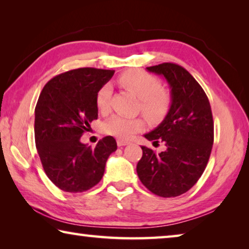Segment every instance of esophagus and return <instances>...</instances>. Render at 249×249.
I'll return each mask as SVG.
<instances>
[{
  "label": "esophagus",
  "mask_w": 249,
  "mask_h": 249,
  "mask_svg": "<svg viewBox=\"0 0 249 249\" xmlns=\"http://www.w3.org/2000/svg\"><path fill=\"white\" fill-rule=\"evenodd\" d=\"M128 145V142H125V141H122V140H117V146L122 147V146H126Z\"/></svg>",
  "instance_id": "obj_1"
}]
</instances>
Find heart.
<instances>
[{"instance_id": "heart-1", "label": "heart", "mask_w": 249, "mask_h": 249, "mask_svg": "<svg viewBox=\"0 0 249 249\" xmlns=\"http://www.w3.org/2000/svg\"><path fill=\"white\" fill-rule=\"evenodd\" d=\"M119 83L125 89L141 99V109L150 121L162 120L169 111L171 96L166 90L160 89L159 80L146 71L132 69L125 71L119 78ZM111 86L104 84L95 95L96 108L101 113H107L109 107ZM145 127V121L142 117L128 119L121 115H113L102 125L103 132L119 140L126 141L133 137Z\"/></svg>"}]
</instances>
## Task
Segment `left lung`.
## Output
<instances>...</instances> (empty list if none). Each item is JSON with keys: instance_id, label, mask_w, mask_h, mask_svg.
<instances>
[{"instance_id": "1", "label": "left lung", "mask_w": 249, "mask_h": 249, "mask_svg": "<svg viewBox=\"0 0 249 249\" xmlns=\"http://www.w3.org/2000/svg\"><path fill=\"white\" fill-rule=\"evenodd\" d=\"M147 70L165 77L171 105L165 120L144 135L154 144L165 142L166 150L157 154L142 146L136 170L154 195L175 197L190 190L208 165L214 141L212 111L204 90L183 67L163 62Z\"/></svg>"}]
</instances>
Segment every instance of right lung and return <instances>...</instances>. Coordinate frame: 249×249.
I'll list each match as a JSON object with an SVG mask.
<instances>
[{
    "instance_id": "right-lung-1",
    "label": "right lung",
    "mask_w": 249,
    "mask_h": 249,
    "mask_svg": "<svg viewBox=\"0 0 249 249\" xmlns=\"http://www.w3.org/2000/svg\"><path fill=\"white\" fill-rule=\"evenodd\" d=\"M114 70L79 68L58 74L46 83L35 107V142L41 165L62 191L84 192L98 184L108 156L117 149L112 136L95 147L80 142L98 120L96 92Z\"/></svg>"
}]
</instances>
